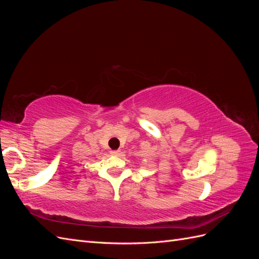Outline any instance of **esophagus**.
Listing matches in <instances>:
<instances>
[{
  "label": "esophagus",
  "instance_id": "esophagus-1",
  "mask_svg": "<svg viewBox=\"0 0 259 259\" xmlns=\"http://www.w3.org/2000/svg\"><path fill=\"white\" fill-rule=\"evenodd\" d=\"M120 150H112L111 151V154H113V155H119L120 154Z\"/></svg>",
  "mask_w": 259,
  "mask_h": 259
}]
</instances>
